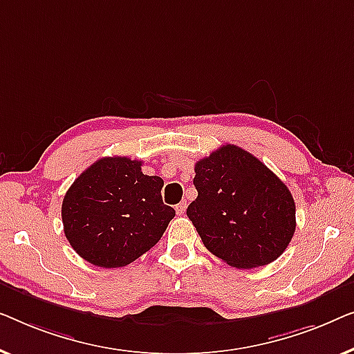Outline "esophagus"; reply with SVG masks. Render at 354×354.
<instances>
[{
  "label": "esophagus",
  "instance_id": "esophagus-1",
  "mask_svg": "<svg viewBox=\"0 0 354 354\" xmlns=\"http://www.w3.org/2000/svg\"><path fill=\"white\" fill-rule=\"evenodd\" d=\"M186 208H187V202H186V201H183V202H179V203H178L175 210H176L178 215L181 216V215H184V212H186Z\"/></svg>",
  "mask_w": 354,
  "mask_h": 354
}]
</instances>
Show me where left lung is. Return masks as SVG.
<instances>
[{
	"label": "left lung",
	"instance_id": "left-lung-1",
	"mask_svg": "<svg viewBox=\"0 0 354 354\" xmlns=\"http://www.w3.org/2000/svg\"><path fill=\"white\" fill-rule=\"evenodd\" d=\"M197 198L187 207L203 245L239 270L270 265L295 232L288 187L250 152L226 144L196 163Z\"/></svg>",
	"mask_w": 354,
	"mask_h": 354
}]
</instances>
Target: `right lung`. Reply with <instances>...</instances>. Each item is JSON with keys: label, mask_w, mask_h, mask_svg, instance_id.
Segmentation results:
<instances>
[{"label": "right lung", "mask_w": 354, "mask_h": 354, "mask_svg": "<svg viewBox=\"0 0 354 354\" xmlns=\"http://www.w3.org/2000/svg\"><path fill=\"white\" fill-rule=\"evenodd\" d=\"M142 162L104 157L80 175L62 202L64 232L83 260L127 266L160 241L175 210L162 201L163 179Z\"/></svg>", "instance_id": "1"}]
</instances>
